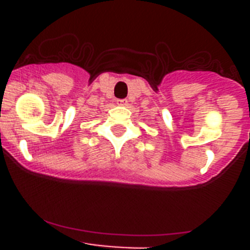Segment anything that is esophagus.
<instances>
[{"label":"esophagus","instance_id":"34e87169","mask_svg":"<svg viewBox=\"0 0 250 250\" xmlns=\"http://www.w3.org/2000/svg\"><path fill=\"white\" fill-rule=\"evenodd\" d=\"M118 105L126 106L127 105V100H126V99H120V100H118Z\"/></svg>","mask_w":250,"mask_h":250}]
</instances>
